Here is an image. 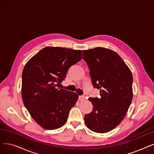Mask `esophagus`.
<instances>
[{"instance_id": "34e87169", "label": "esophagus", "mask_w": 154, "mask_h": 154, "mask_svg": "<svg viewBox=\"0 0 154 154\" xmlns=\"http://www.w3.org/2000/svg\"><path fill=\"white\" fill-rule=\"evenodd\" d=\"M79 99L80 101H84L85 100V96H79Z\"/></svg>"}]
</instances>
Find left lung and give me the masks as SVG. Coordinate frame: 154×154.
I'll return each mask as SVG.
<instances>
[{
    "instance_id": "8db88e82",
    "label": "left lung",
    "mask_w": 154,
    "mask_h": 154,
    "mask_svg": "<svg viewBox=\"0 0 154 154\" xmlns=\"http://www.w3.org/2000/svg\"><path fill=\"white\" fill-rule=\"evenodd\" d=\"M83 58L90 70L94 88L100 89L101 97H89L94 108L84 116L91 131L108 132L122 122L133 99L131 70L117 53L97 47L83 50Z\"/></svg>"
}]
</instances>
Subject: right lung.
Wrapping results in <instances>:
<instances>
[{
  "instance_id": "add662e5",
  "label": "right lung",
  "mask_w": 154,
  "mask_h": 154,
  "mask_svg": "<svg viewBox=\"0 0 154 154\" xmlns=\"http://www.w3.org/2000/svg\"><path fill=\"white\" fill-rule=\"evenodd\" d=\"M82 58V51L47 46L24 66L21 96L31 117L43 128L55 130L66 122L78 95L58 87L73 65Z\"/></svg>"
}]
</instances>
